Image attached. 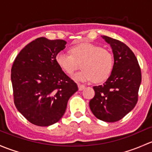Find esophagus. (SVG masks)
Returning a JSON list of instances; mask_svg holds the SVG:
<instances>
[{
	"label": "esophagus",
	"mask_w": 152,
	"mask_h": 152,
	"mask_svg": "<svg viewBox=\"0 0 152 152\" xmlns=\"http://www.w3.org/2000/svg\"><path fill=\"white\" fill-rule=\"evenodd\" d=\"M77 86H78V89H79L80 91H82V90H83L84 88H86V86L84 85H82V84H80V83H78L77 84Z\"/></svg>",
	"instance_id": "esophagus-1"
}]
</instances>
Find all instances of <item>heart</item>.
<instances>
[{"label": "heart", "mask_w": 152, "mask_h": 152, "mask_svg": "<svg viewBox=\"0 0 152 152\" xmlns=\"http://www.w3.org/2000/svg\"><path fill=\"white\" fill-rule=\"evenodd\" d=\"M71 54L59 52L56 56L58 66L66 73L72 75L81 63L80 72L72 77L80 82L94 80L102 82L110 76L113 66V57L110 51L91 43H81L72 47Z\"/></svg>", "instance_id": "1"}]
</instances>
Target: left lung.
Here are the masks:
<instances>
[{
    "mask_svg": "<svg viewBox=\"0 0 152 152\" xmlns=\"http://www.w3.org/2000/svg\"><path fill=\"white\" fill-rule=\"evenodd\" d=\"M110 45L114 64L108 79L94 86L95 95L89 102L94 115L102 121L115 122L124 118L135 106L141 83V72L135 56L124 43L106 37Z\"/></svg>",
    "mask_w": 152,
    "mask_h": 152,
    "instance_id": "left-lung-1",
    "label": "left lung"
}]
</instances>
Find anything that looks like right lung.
Masks as SVG:
<instances>
[{
	"label": "right lung",
	"instance_id": "right-lung-1",
	"mask_svg": "<svg viewBox=\"0 0 152 152\" xmlns=\"http://www.w3.org/2000/svg\"><path fill=\"white\" fill-rule=\"evenodd\" d=\"M66 44L63 39L37 38L19 53L12 65L15 104L33 124L48 126L58 122L69 99L78 90L56 61Z\"/></svg>",
	"mask_w": 152,
	"mask_h": 152
}]
</instances>
